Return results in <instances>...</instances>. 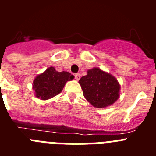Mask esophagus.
Returning <instances> with one entry per match:
<instances>
[{"instance_id":"34e87169","label":"esophagus","mask_w":156,"mask_h":156,"mask_svg":"<svg viewBox=\"0 0 156 156\" xmlns=\"http://www.w3.org/2000/svg\"><path fill=\"white\" fill-rule=\"evenodd\" d=\"M75 78L76 80H79L80 79V73H76L75 74Z\"/></svg>"}]
</instances>
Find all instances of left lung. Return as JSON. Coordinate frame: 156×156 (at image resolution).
Returning a JSON list of instances; mask_svg holds the SVG:
<instances>
[{
	"mask_svg": "<svg viewBox=\"0 0 156 156\" xmlns=\"http://www.w3.org/2000/svg\"><path fill=\"white\" fill-rule=\"evenodd\" d=\"M79 83L86 100L95 108H106L119 98L120 84L116 78L98 67L88 69Z\"/></svg>",
	"mask_w": 156,
	"mask_h": 156,
	"instance_id": "1",
	"label": "left lung"
}]
</instances>
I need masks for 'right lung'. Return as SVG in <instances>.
I'll use <instances>...</instances> for the list:
<instances>
[{"mask_svg": "<svg viewBox=\"0 0 156 156\" xmlns=\"http://www.w3.org/2000/svg\"><path fill=\"white\" fill-rule=\"evenodd\" d=\"M73 79L74 76L68 72H58L51 66L35 77L33 90L37 98L48 100L61 93L66 83Z\"/></svg>", "mask_w": 156, "mask_h": 156, "instance_id": "add662e5", "label": "right lung"}]
</instances>
